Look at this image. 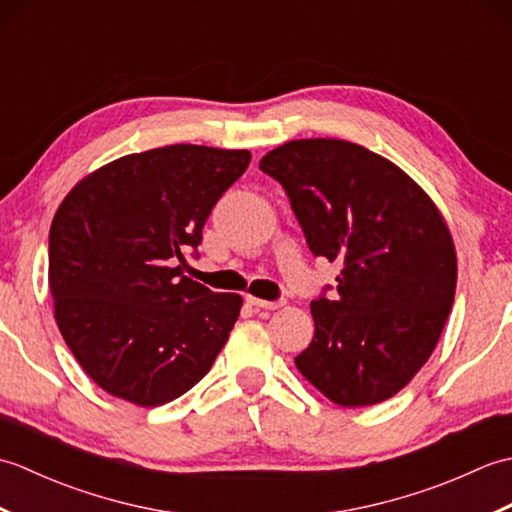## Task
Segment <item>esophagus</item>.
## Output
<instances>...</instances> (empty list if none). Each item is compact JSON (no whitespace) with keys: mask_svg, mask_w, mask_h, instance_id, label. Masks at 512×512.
Here are the masks:
<instances>
[{"mask_svg":"<svg viewBox=\"0 0 512 512\" xmlns=\"http://www.w3.org/2000/svg\"><path fill=\"white\" fill-rule=\"evenodd\" d=\"M246 301L250 303V306L264 308V310H277V308H281V306H286L284 299H279V301H266V299H257V297H250V295H248Z\"/></svg>","mask_w":512,"mask_h":512,"instance_id":"obj_1","label":"esophagus"}]
</instances>
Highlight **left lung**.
<instances>
[{"label":"left lung","instance_id":"left-lung-1","mask_svg":"<svg viewBox=\"0 0 512 512\" xmlns=\"http://www.w3.org/2000/svg\"><path fill=\"white\" fill-rule=\"evenodd\" d=\"M259 169L286 189L312 253L343 266L336 295L312 301L297 369L341 407L396 396L436 350L455 297L438 206L394 162L339 138L290 140Z\"/></svg>","mask_w":512,"mask_h":512}]
</instances>
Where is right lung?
<instances>
[{
  "instance_id": "obj_1",
  "label": "right lung",
  "mask_w": 512,
  "mask_h": 512,
  "mask_svg": "<svg viewBox=\"0 0 512 512\" xmlns=\"http://www.w3.org/2000/svg\"><path fill=\"white\" fill-rule=\"evenodd\" d=\"M246 149L169 145L92 171L50 226L48 284L63 341L107 394L158 407L209 372L242 297L182 275Z\"/></svg>"
}]
</instances>
